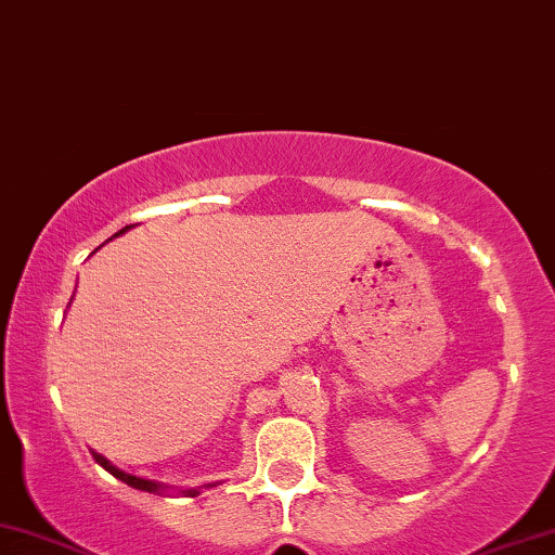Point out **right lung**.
Masks as SVG:
<instances>
[{
	"instance_id": "add662e5",
	"label": "right lung",
	"mask_w": 555,
	"mask_h": 555,
	"mask_svg": "<svg viewBox=\"0 0 555 555\" xmlns=\"http://www.w3.org/2000/svg\"><path fill=\"white\" fill-rule=\"evenodd\" d=\"M130 228H132V224H127V228H122V230L117 232V235H122V232H125V230H130ZM92 457L102 465L104 470L112 473V476L119 478V480H122V483H127L130 488H138V491H147V493H157V491H163V486H157L155 480H144V478H138V476H130V473H125V470L115 468V465H112V463L107 461V457L100 455V453H94V451H92ZM184 493H188V495H197L199 491L195 488V491H184Z\"/></svg>"
}]
</instances>
